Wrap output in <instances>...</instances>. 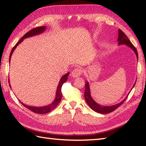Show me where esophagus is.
Returning <instances> with one entry per match:
<instances>
[{
    "instance_id": "esophagus-1",
    "label": "esophagus",
    "mask_w": 146,
    "mask_h": 146,
    "mask_svg": "<svg viewBox=\"0 0 146 146\" xmlns=\"http://www.w3.org/2000/svg\"><path fill=\"white\" fill-rule=\"evenodd\" d=\"M82 70L80 69V68H75V70H73L71 72V76H72L73 78H76V77H78L82 74Z\"/></svg>"
}]
</instances>
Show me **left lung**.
I'll list each match as a JSON object with an SVG mask.
<instances>
[{
	"mask_svg": "<svg viewBox=\"0 0 146 146\" xmlns=\"http://www.w3.org/2000/svg\"><path fill=\"white\" fill-rule=\"evenodd\" d=\"M117 41H118V42H119V44H118L119 45L125 44L126 46H129V48H131L132 50L134 51L136 56H137V61H138V53H137V49H136V48L134 47V45L132 44V42L128 39V38L125 35L124 33H123L120 29H119V36H118ZM135 83H134V86H132V89L134 88V86L135 85ZM132 89L131 90H132ZM130 92H131V91L129 92L127 95V97L124 99H123L122 102H120V103L117 104L116 105H111V106H104V105H99L98 104H97V102H96L91 97L90 89L89 83L87 82L85 83V93H84V97H85V100L86 102L88 105V106L90 107L93 110H94L95 111H96V112H97V113L104 114V113H110V112H111V111H113L115 109H117L118 107H120V105H122L123 102H124V101L126 100L129 94H130Z\"/></svg>",
	"mask_w": 146,
	"mask_h": 146,
	"instance_id": "left-lung-1",
	"label": "left lung"
}]
</instances>
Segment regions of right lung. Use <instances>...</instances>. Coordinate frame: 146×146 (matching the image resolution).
Here are the masks:
<instances>
[{
    "label": "right lung",
    "instance_id": "obj_1",
    "mask_svg": "<svg viewBox=\"0 0 146 146\" xmlns=\"http://www.w3.org/2000/svg\"><path fill=\"white\" fill-rule=\"evenodd\" d=\"M46 26L38 27H36V28L31 29V31H29V32H27L25 35H24L23 38H22L19 40V41L16 43V44H15L14 46V47L12 48V51L11 52L10 56H9V61H11V56H12V53H13L14 51L15 50V49L16 48L17 46L22 41H23L24 39L29 38V37H32V36H36V35H40V34H41V33L44 32V31L46 30ZM69 73H70V72L67 73L66 74H65L64 75H63L61 78V79L60 80V82H59V84L58 85V87H57L56 93V97L54 98V101L52 102V103L50 105H46V106H44V107H31V106H29V105L24 104L23 102H20L24 105V107H26L27 108H28L29 110L33 111V112H35V113H39V114H44V113L49 112V111H51L52 110H53L54 108L58 105V104L60 102V101L61 100V98H62V93H61L62 85H63V83L67 81L68 76V75H69ZM9 86H10V87H11V85H10V83H9Z\"/></svg>",
    "mask_w": 146,
    "mask_h": 146
}]
</instances>
